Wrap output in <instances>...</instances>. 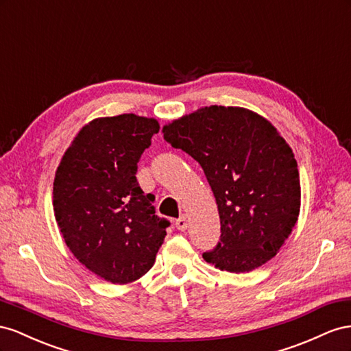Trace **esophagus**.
<instances>
[{
  "label": "esophagus",
  "mask_w": 351,
  "mask_h": 351,
  "mask_svg": "<svg viewBox=\"0 0 351 351\" xmlns=\"http://www.w3.org/2000/svg\"><path fill=\"white\" fill-rule=\"evenodd\" d=\"M175 225H176V228L179 229V231H185L186 229V226H188V222H186V217L185 216H181L179 219H176V222H175Z\"/></svg>",
  "instance_id": "obj_1"
}]
</instances>
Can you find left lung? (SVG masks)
<instances>
[{
	"mask_svg": "<svg viewBox=\"0 0 351 351\" xmlns=\"http://www.w3.org/2000/svg\"><path fill=\"white\" fill-rule=\"evenodd\" d=\"M163 136L202 165L216 197L220 243L207 263L244 274L275 257L300 215L291 147L269 120L244 107L210 106L166 123Z\"/></svg>",
	"mask_w": 351,
	"mask_h": 351,
	"instance_id": "obj_1",
	"label": "left lung"
}]
</instances>
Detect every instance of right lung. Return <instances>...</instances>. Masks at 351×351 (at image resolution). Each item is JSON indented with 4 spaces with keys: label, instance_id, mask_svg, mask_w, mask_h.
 Wrapping results in <instances>:
<instances>
[{
    "label": "right lung",
    "instance_id": "obj_1",
    "mask_svg": "<svg viewBox=\"0 0 351 351\" xmlns=\"http://www.w3.org/2000/svg\"><path fill=\"white\" fill-rule=\"evenodd\" d=\"M154 117H97L76 134L56 170L53 207L72 254L94 275L125 285L156 262L169 222L136 181L138 160L158 132Z\"/></svg>",
    "mask_w": 351,
    "mask_h": 351
}]
</instances>
